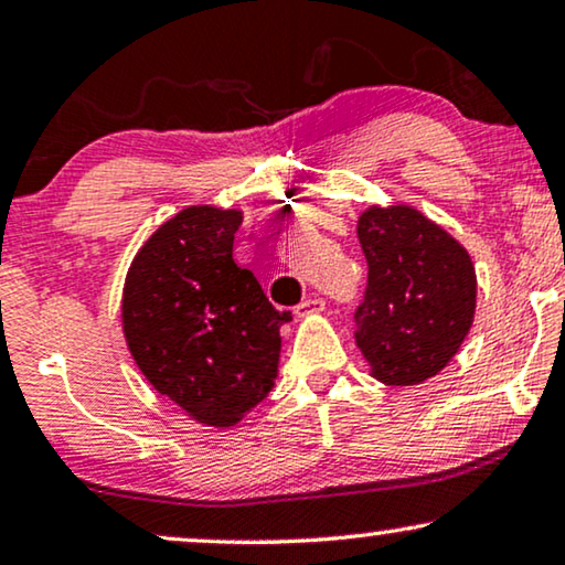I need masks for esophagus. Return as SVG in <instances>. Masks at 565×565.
<instances>
[{
	"label": "esophagus",
	"mask_w": 565,
	"mask_h": 565,
	"mask_svg": "<svg viewBox=\"0 0 565 565\" xmlns=\"http://www.w3.org/2000/svg\"><path fill=\"white\" fill-rule=\"evenodd\" d=\"M322 309H324V301L312 297V299L301 301V305H299L297 309H294V315H297V317H309V315H320Z\"/></svg>",
	"instance_id": "obj_1"
}]
</instances>
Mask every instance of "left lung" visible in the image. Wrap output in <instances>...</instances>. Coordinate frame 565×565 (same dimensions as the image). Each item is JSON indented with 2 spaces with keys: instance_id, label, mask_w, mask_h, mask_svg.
<instances>
[{
  "instance_id": "8db88e82",
  "label": "left lung",
  "mask_w": 565,
  "mask_h": 565,
  "mask_svg": "<svg viewBox=\"0 0 565 565\" xmlns=\"http://www.w3.org/2000/svg\"><path fill=\"white\" fill-rule=\"evenodd\" d=\"M359 241L369 286L355 309V345L371 376L386 386H417L438 376L473 324L471 256L409 204L363 210Z\"/></svg>"
}]
</instances>
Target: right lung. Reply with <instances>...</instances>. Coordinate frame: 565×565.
<instances>
[{
  "instance_id": "add662e5",
  "label": "right lung",
  "mask_w": 565,
  "mask_h": 565,
  "mask_svg": "<svg viewBox=\"0 0 565 565\" xmlns=\"http://www.w3.org/2000/svg\"><path fill=\"white\" fill-rule=\"evenodd\" d=\"M241 210L192 204L135 253L122 289L130 355L158 394L200 425L235 427L279 373L291 320L233 260Z\"/></svg>"
}]
</instances>
